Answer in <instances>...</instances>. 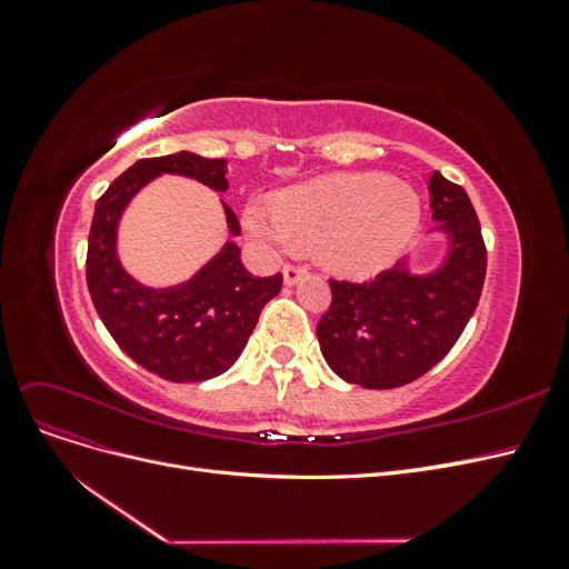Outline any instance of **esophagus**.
Instances as JSON below:
<instances>
[{
  "mask_svg": "<svg viewBox=\"0 0 569 569\" xmlns=\"http://www.w3.org/2000/svg\"><path fill=\"white\" fill-rule=\"evenodd\" d=\"M306 272H308V268H306V266H284V268H282L284 284H287V287H295V284L303 278Z\"/></svg>",
  "mask_w": 569,
  "mask_h": 569,
  "instance_id": "esophagus-1",
  "label": "esophagus"
}]
</instances>
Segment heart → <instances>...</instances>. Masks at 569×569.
Returning <instances> with one entry per match:
<instances>
[{
	"label": "heart",
	"instance_id": "obj_1",
	"mask_svg": "<svg viewBox=\"0 0 569 569\" xmlns=\"http://www.w3.org/2000/svg\"><path fill=\"white\" fill-rule=\"evenodd\" d=\"M244 222L268 249L320 247L327 266L363 278L408 249L420 226V199L387 173H343L289 189L280 203L253 199Z\"/></svg>",
	"mask_w": 569,
	"mask_h": 569
}]
</instances>
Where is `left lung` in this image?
Here are the masks:
<instances>
[{
	"instance_id": "1",
	"label": "left lung",
	"mask_w": 569,
	"mask_h": 569,
	"mask_svg": "<svg viewBox=\"0 0 569 569\" xmlns=\"http://www.w3.org/2000/svg\"><path fill=\"white\" fill-rule=\"evenodd\" d=\"M437 230L449 237L429 272L408 263L370 282L330 280L332 303L318 322L320 351L341 380L393 389L418 380L453 349L470 322L487 274V247L468 192L441 173L429 178Z\"/></svg>"
}]
</instances>
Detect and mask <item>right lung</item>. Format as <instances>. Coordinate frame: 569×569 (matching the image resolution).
I'll return each instance as SVG.
<instances>
[{
    "mask_svg": "<svg viewBox=\"0 0 569 569\" xmlns=\"http://www.w3.org/2000/svg\"><path fill=\"white\" fill-rule=\"evenodd\" d=\"M163 173L184 176L226 192V159H203L192 151L142 159L118 176L94 206L88 239V289L101 322L134 363L170 382H203L226 372L244 351L263 306L280 295L282 272L253 278L226 242L187 282L153 289L120 266L118 220L130 199ZM230 234L239 220L222 203Z\"/></svg>",
    "mask_w": 569,
    "mask_h": 569,
    "instance_id": "1",
    "label": "right lung"
}]
</instances>
